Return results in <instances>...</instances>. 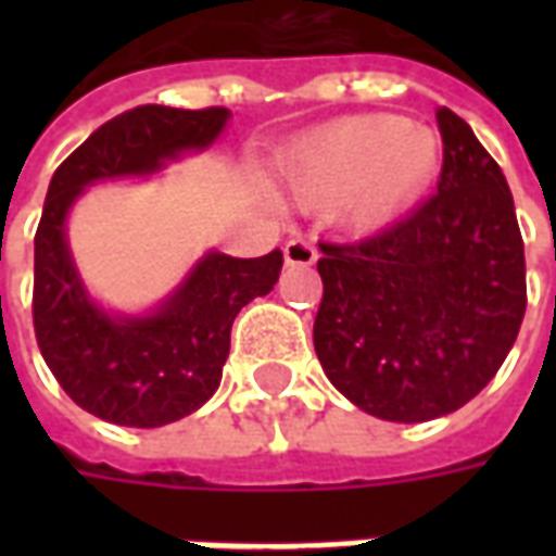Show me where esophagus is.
<instances>
[{
  "label": "esophagus",
  "mask_w": 556,
  "mask_h": 556,
  "mask_svg": "<svg viewBox=\"0 0 556 556\" xmlns=\"http://www.w3.org/2000/svg\"><path fill=\"white\" fill-rule=\"evenodd\" d=\"M282 255H286V265L309 267V265H315V258H318V250H315V243L306 241V238H291V241L286 243Z\"/></svg>",
  "instance_id": "esophagus-1"
}]
</instances>
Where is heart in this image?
<instances>
[{
  "label": "heart",
  "instance_id": "1",
  "mask_svg": "<svg viewBox=\"0 0 556 556\" xmlns=\"http://www.w3.org/2000/svg\"><path fill=\"white\" fill-rule=\"evenodd\" d=\"M441 137L402 115H354L306 134L282 157V181L306 205H342L378 229L399 217L441 169Z\"/></svg>",
  "mask_w": 556,
  "mask_h": 556
}]
</instances>
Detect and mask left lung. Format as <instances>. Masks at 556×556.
Segmentation results:
<instances>
[{
	"label": "left lung",
	"instance_id": "obj_1",
	"mask_svg": "<svg viewBox=\"0 0 556 556\" xmlns=\"http://www.w3.org/2000/svg\"><path fill=\"white\" fill-rule=\"evenodd\" d=\"M438 193L372 238L321 241L315 354L378 419L453 414L497 375L525 321V241L501 166L438 110Z\"/></svg>",
	"mask_w": 556,
	"mask_h": 556
}]
</instances>
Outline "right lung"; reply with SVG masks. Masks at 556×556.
<instances>
[{
  "label": "right lung",
  "mask_w": 556,
  "mask_h": 556,
  "mask_svg": "<svg viewBox=\"0 0 556 556\" xmlns=\"http://www.w3.org/2000/svg\"><path fill=\"white\" fill-rule=\"evenodd\" d=\"M226 122L223 106L146 103L98 127L50 181L35 231V337L67 396L106 422L157 429L202 408L223 378L235 315L277 286L282 253H207L157 313L125 318L103 313L83 286L67 250V211L86 184L151 175L211 146Z\"/></svg>",
  "instance_id": "add662e5"
}]
</instances>
